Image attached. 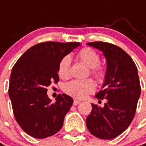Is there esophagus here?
<instances>
[{
  "label": "esophagus",
  "mask_w": 146,
  "mask_h": 146,
  "mask_svg": "<svg viewBox=\"0 0 146 146\" xmlns=\"http://www.w3.org/2000/svg\"><path fill=\"white\" fill-rule=\"evenodd\" d=\"M80 102L79 100H76V99L73 100V105H74V106H77V105L80 104Z\"/></svg>",
  "instance_id": "obj_1"
}]
</instances>
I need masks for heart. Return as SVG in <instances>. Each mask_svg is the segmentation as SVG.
Masks as SVG:
<instances>
[{"instance_id":"b5f03b06","label":"heart","mask_w":146,"mask_h":146,"mask_svg":"<svg viewBox=\"0 0 146 146\" xmlns=\"http://www.w3.org/2000/svg\"><path fill=\"white\" fill-rule=\"evenodd\" d=\"M77 57L84 64L92 69V73L98 80L104 77L103 70L98 66L100 64V57L93 49L85 48L81 49L77 54ZM71 58L70 56H65L61 60L58 66V74L62 78H66L70 75ZM95 85L92 80H74L65 85L64 90L68 95L76 98H84L87 95L95 91Z\"/></svg>"}]
</instances>
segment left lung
I'll return each instance as SVG.
<instances>
[{"label":"left lung","mask_w":146,"mask_h":146,"mask_svg":"<svg viewBox=\"0 0 146 146\" xmlns=\"http://www.w3.org/2000/svg\"><path fill=\"white\" fill-rule=\"evenodd\" d=\"M87 44L101 51L106 59L103 89L95 96L107 101L103 107L92 104L86 124L95 137L112 139L122 134L134 119L141 95L138 69L131 58L116 45L101 41Z\"/></svg>","instance_id":"left-lung-1"}]
</instances>
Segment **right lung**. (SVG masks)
<instances>
[{
    "mask_svg": "<svg viewBox=\"0 0 146 146\" xmlns=\"http://www.w3.org/2000/svg\"><path fill=\"white\" fill-rule=\"evenodd\" d=\"M79 42L48 41L29 48L12 68L8 95L15 118L21 128L36 138L56 134L73 100L66 94L58 95L54 103L48 97L47 87L58 81L61 60Z\"/></svg>",
    "mask_w": 146,
    "mask_h": 146,
    "instance_id": "1",
    "label": "right lung"
}]
</instances>
